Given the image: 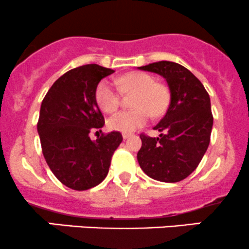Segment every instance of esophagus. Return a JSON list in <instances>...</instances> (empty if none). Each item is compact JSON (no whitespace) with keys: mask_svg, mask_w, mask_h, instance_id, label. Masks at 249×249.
Instances as JSON below:
<instances>
[{"mask_svg":"<svg viewBox=\"0 0 249 249\" xmlns=\"http://www.w3.org/2000/svg\"><path fill=\"white\" fill-rule=\"evenodd\" d=\"M129 137H131L130 133H123V138H124V139H127Z\"/></svg>","mask_w":249,"mask_h":249,"instance_id":"esophagus-1","label":"esophagus"}]
</instances>
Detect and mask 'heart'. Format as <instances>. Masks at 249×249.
I'll return each instance as SVG.
<instances>
[{
	"instance_id": "1",
	"label": "heart",
	"mask_w": 249,
	"mask_h": 249,
	"mask_svg": "<svg viewBox=\"0 0 249 249\" xmlns=\"http://www.w3.org/2000/svg\"><path fill=\"white\" fill-rule=\"evenodd\" d=\"M120 91L135 93L132 106L135 110L120 111L107 120L108 129L129 133L146 124L150 113L160 117L169 105V89L165 85L156 83L152 75L144 72H129L120 75L117 80ZM95 102L99 108L106 113L117 111L120 104V95L116 89L103 80L95 89Z\"/></svg>"
}]
</instances>
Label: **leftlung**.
<instances>
[{"mask_svg": "<svg viewBox=\"0 0 249 249\" xmlns=\"http://www.w3.org/2000/svg\"><path fill=\"white\" fill-rule=\"evenodd\" d=\"M138 70L162 75L170 89L168 111L154 127L160 137L142 133L138 163L156 181L179 182L197 168L208 149L213 129L209 94L189 70L176 62L158 61Z\"/></svg>", "mask_w": 249, "mask_h": 249, "instance_id": "left-lung-1", "label": "left lung"}]
</instances>
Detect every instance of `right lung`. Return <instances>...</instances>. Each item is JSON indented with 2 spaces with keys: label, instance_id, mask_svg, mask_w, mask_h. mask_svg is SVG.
Here are the masks:
<instances>
[{
  "label": "right lung",
  "instance_id": "obj_1",
  "mask_svg": "<svg viewBox=\"0 0 249 249\" xmlns=\"http://www.w3.org/2000/svg\"><path fill=\"white\" fill-rule=\"evenodd\" d=\"M113 72L95 64L73 68L52 85L41 104L37 132L43 157L54 176L73 190L102 183L123 141L118 131L89 138L91 131L105 124L95 89Z\"/></svg>",
  "mask_w": 249,
  "mask_h": 249
}]
</instances>
